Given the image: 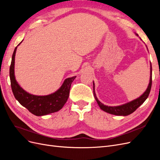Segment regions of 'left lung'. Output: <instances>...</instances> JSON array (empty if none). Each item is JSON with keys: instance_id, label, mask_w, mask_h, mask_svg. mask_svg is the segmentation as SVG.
I'll use <instances>...</instances> for the list:
<instances>
[{"instance_id": "obj_1", "label": "left lung", "mask_w": 160, "mask_h": 160, "mask_svg": "<svg viewBox=\"0 0 160 160\" xmlns=\"http://www.w3.org/2000/svg\"><path fill=\"white\" fill-rule=\"evenodd\" d=\"M137 36L138 35H137ZM150 65H150L149 83L146 91H145L141 96L139 97L138 98L130 101V102H128L127 103L123 104L122 105L113 106V107H112V106H108L103 104L102 103H101L96 96L95 91V84L93 82V95L95 97V99L97 102H98L101 109H102L103 111H105V112H107L108 113L113 114L115 115L126 116L134 112V111L136 110L140 105L143 104L144 101L147 99V98L149 96V94L150 93V90H151L152 84V64L150 63Z\"/></svg>"}]
</instances>
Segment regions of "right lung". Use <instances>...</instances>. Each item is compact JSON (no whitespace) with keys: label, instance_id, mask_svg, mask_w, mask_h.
Instances as JSON below:
<instances>
[{"label":"right lung","instance_id":"add662e5","mask_svg":"<svg viewBox=\"0 0 160 160\" xmlns=\"http://www.w3.org/2000/svg\"><path fill=\"white\" fill-rule=\"evenodd\" d=\"M17 49V47H15L13 52L9 72L11 85L14 98L23 107L37 116L45 115L61 109L68 99L71 85L72 82L76 78V76L66 79L61 88L55 93L50 95L41 96L28 93L21 88L14 76V58Z\"/></svg>","mask_w":160,"mask_h":160}]
</instances>
